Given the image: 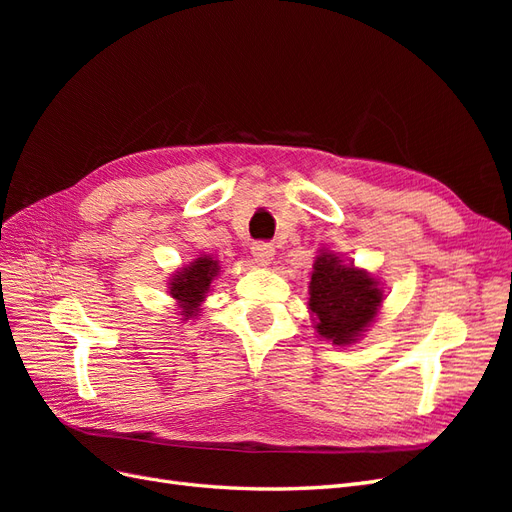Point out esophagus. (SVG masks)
Returning a JSON list of instances; mask_svg holds the SVG:
<instances>
[{
  "label": "esophagus",
  "mask_w": 512,
  "mask_h": 512,
  "mask_svg": "<svg viewBox=\"0 0 512 512\" xmlns=\"http://www.w3.org/2000/svg\"><path fill=\"white\" fill-rule=\"evenodd\" d=\"M252 254H254L258 265H271V260H273V256H275V247H273V243L260 241V243H254Z\"/></svg>",
  "instance_id": "obj_1"
}]
</instances>
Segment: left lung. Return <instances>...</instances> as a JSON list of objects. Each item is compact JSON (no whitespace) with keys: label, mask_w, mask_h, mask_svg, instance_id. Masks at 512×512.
Returning <instances> with one entry per match:
<instances>
[{"label":"left lung","mask_w":512,"mask_h":512,"mask_svg":"<svg viewBox=\"0 0 512 512\" xmlns=\"http://www.w3.org/2000/svg\"><path fill=\"white\" fill-rule=\"evenodd\" d=\"M380 303L382 290L369 273L342 265L333 254L316 258L309 282V309L324 339L337 346L352 344L376 318Z\"/></svg>","instance_id":"left-lung-1"}]
</instances>
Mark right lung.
Here are the masks:
<instances>
[{
    "label": "right lung",
    "mask_w": 512,
    "mask_h": 512,
    "mask_svg": "<svg viewBox=\"0 0 512 512\" xmlns=\"http://www.w3.org/2000/svg\"><path fill=\"white\" fill-rule=\"evenodd\" d=\"M218 271V260L200 256L190 267H185L179 275L173 277V282H170V294L181 303V316H185V320L196 316L198 305L205 299V292L209 290L211 280L218 275Z\"/></svg>",
    "instance_id": "right-lung-1"
}]
</instances>
